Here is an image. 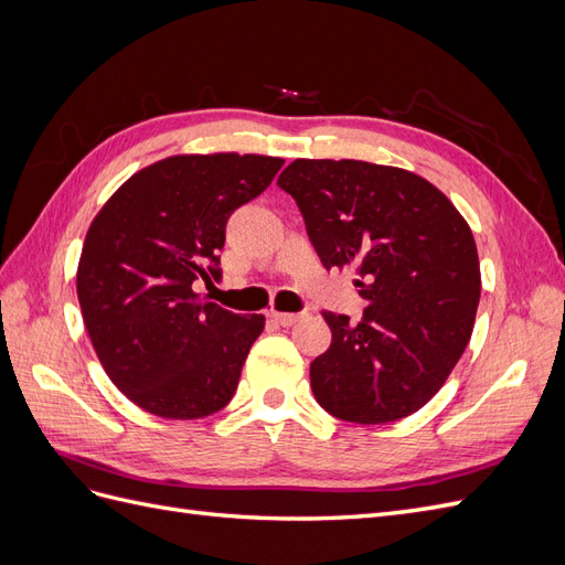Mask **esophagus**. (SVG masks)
<instances>
[{"instance_id": "34e87169", "label": "esophagus", "mask_w": 565, "mask_h": 565, "mask_svg": "<svg viewBox=\"0 0 565 565\" xmlns=\"http://www.w3.org/2000/svg\"><path fill=\"white\" fill-rule=\"evenodd\" d=\"M270 320L282 324V328H289V324H295L299 320V313H280V311H270Z\"/></svg>"}]
</instances>
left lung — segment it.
<instances>
[{"instance_id":"left-lung-1","label":"left lung","mask_w":565,"mask_h":565,"mask_svg":"<svg viewBox=\"0 0 565 565\" xmlns=\"http://www.w3.org/2000/svg\"><path fill=\"white\" fill-rule=\"evenodd\" d=\"M278 185L322 266L351 268L367 301L355 324L322 313L332 344L311 363L316 401L355 424L417 413L473 332L481 266L465 216L426 179L361 160H295Z\"/></svg>"}]
</instances>
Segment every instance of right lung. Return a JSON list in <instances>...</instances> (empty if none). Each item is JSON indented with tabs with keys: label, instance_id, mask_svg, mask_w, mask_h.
I'll return each mask as SVG.
<instances>
[{
	"label": "right lung",
	"instance_id": "obj_1",
	"mask_svg": "<svg viewBox=\"0 0 565 565\" xmlns=\"http://www.w3.org/2000/svg\"><path fill=\"white\" fill-rule=\"evenodd\" d=\"M282 158L172 156L129 177L94 216L77 266V299L110 382L146 413L200 419L226 407L262 313L200 299L218 280L228 216L262 195Z\"/></svg>",
	"mask_w": 565,
	"mask_h": 565
}]
</instances>
